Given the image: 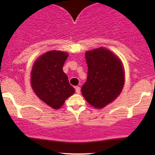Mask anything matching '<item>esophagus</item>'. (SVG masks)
Masks as SVG:
<instances>
[{
  "instance_id": "34e87169",
  "label": "esophagus",
  "mask_w": 155,
  "mask_h": 155,
  "mask_svg": "<svg viewBox=\"0 0 155 155\" xmlns=\"http://www.w3.org/2000/svg\"><path fill=\"white\" fill-rule=\"evenodd\" d=\"M75 90H76V92L77 94H79L80 92H81V91H80V87H76Z\"/></svg>"
}]
</instances>
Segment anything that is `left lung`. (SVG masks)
<instances>
[{
  "label": "left lung",
  "mask_w": 155,
  "mask_h": 155,
  "mask_svg": "<svg viewBox=\"0 0 155 155\" xmlns=\"http://www.w3.org/2000/svg\"><path fill=\"white\" fill-rule=\"evenodd\" d=\"M85 58L87 79L81 93L91 106L101 109L122 92L124 84L123 65L116 55L104 47L86 51Z\"/></svg>",
  "instance_id": "left-lung-1"
}]
</instances>
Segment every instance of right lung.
<instances>
[{"label": "right lung", "mask_w": 155, "mask_h": 155, "mask_svg": "<svg viewBox=\"0 0 155 155\" xmlns=\"http://www.w3.org/2000/svg\"><path fill=\"white\" fill-rule=\"evenodd\" d=\"M68 56L64 51H47L35 60L32 68V89L41 100L54 109L61 107L75 92L63 70Z\"/></svg>", "instance_id": "obj_1"}]
</instances>
